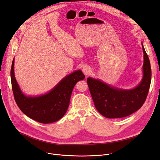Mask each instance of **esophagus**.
<instances>
[{
	"mask_svg": "<svg viewBox=\"0 0 160 160\" xmlns=\"http://www.w3.org/2000/svg\"><path fill=\"white\" fill-rule=\"evenodd\" d=\"M82 71H83V72L85 75L88 76V75H89L91 72V68L88 66H84L83 67V68H82Z\"/></svg>",
	"mask_w": 160,
	"mask_h": 160,
	"instance_id": "esophagus-1",
	"label": "esophagus"
}]
</instances>
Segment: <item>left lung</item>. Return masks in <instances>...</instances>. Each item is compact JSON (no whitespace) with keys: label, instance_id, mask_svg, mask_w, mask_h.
<instances>
[{"label":"left lung","instance_id":"obj_1","mask_svg":"<svg viewBox=\"0 0 160 160\" xmlns=\"http://www.w3.org/2000/svg\"><path fill=\"white\" fill-rule=\"evenodd\" d=\"M144 53L143 76L133 89L124 90L89 77L87 83L94 105L100 114L109 119L125 117L141 108L148 93L152 71L149 58L142 42Z\"/></svg>","mask_w":160,"mask_h":160}]
</instances>
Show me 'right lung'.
<instances>
[{
    "instance_id": "right-lung-1",
    "label": "right lung",
    "mask_w": 160,
    "mask_h": 160,
    "mask_svg": "<svg viewBox=\"0 0 160 160\" xmlns=\"http://www.w3.org/2000/svg\"><path fill=\"white\" fill-rule=\"evenodd\" d=\"M14 58L10 71L12 88L15 101L20 110L28 117L41 123L54 122L66 113L73 88L85 76L80 70L63 78L51 90L43 95L28 96L23 93L15 78Z\"/></svg>"
}]
</instances>
